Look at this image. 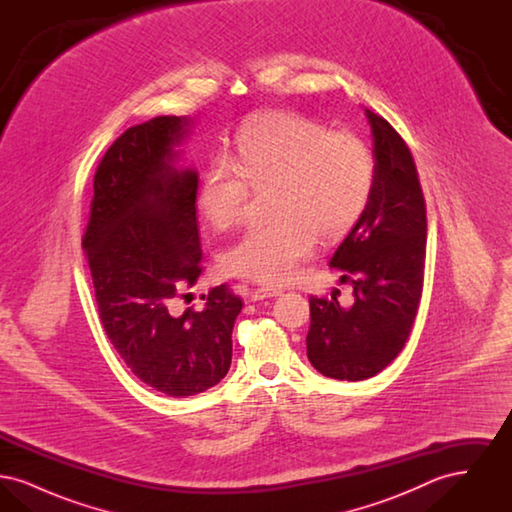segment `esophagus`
Returning a JSON list of instances; mask_svg holds the SVG:
<instances>
[{"mask_svg": "<svg viewBox=\"0 0 512 512\" xmlns=\"http://www.w3.org/2000/svg\"><path fill=\"white\" fill-rule=\"evenodd\" d=\"M276 295H280V290H276V288H257L255 292H251V299L259 301V299H270Z\"/></svg>", "mask_w": 512, "mask_h": 512, "instance_id": "obj_1", "label": "esophagus"}]
</instances>
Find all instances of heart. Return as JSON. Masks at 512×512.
I'll return each mask as SVG.
<instances>
[{
	"label": "heart",
	"mask_w": 512,
	"mask_h": 512,
	"mask_svg": "<svg viewBox=\"0 0 512 512\" xmlns=\"http://www.w3.org/2000/svg\"><path fill=\"white\" fill-rule=\"evenodd\" d=\"M376 155L353 132L295 111L247 124L226 165L201 174L197 207L213 228L228 230L244 215L247 190L265 192V224L253 226L222 253L226 272L286 282L318 242L345 236L372 199Z\"/></svg>",
	"instance_id": "heart-1"
}]
</instances>
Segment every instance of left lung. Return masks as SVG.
Masks as SVG:
<instances>
[{
	"label": "left lung",
	"mask_w": 512,
	"mask_h": 512,
	"mask_svg": "<svg viewBox=\"0 0 512 512\" xmlns=\"http://www.w3.org/2000/svg\"><path fill=\"white\" fill-rule=\"evenodd\" d=\"M376 155V186L363 217L330 259L353 305L309 297L307 357L320 374L366 380L405 347L418 311L426 259V203L411 149L384 117L366 109Z\"/></svg>",
	"instance_id": "8db88e82"
}]
</instances>
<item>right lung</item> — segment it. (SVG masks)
Returning <instances> with one entry per match:
<instances>
[{"label": "right lung", "instance_id": "obj_1", "mask_svg": "<svg viewBox=\"0 0 512 512\" xmlns=\"http://www.w3.org/2000/svg\"><path fill=\"white\" fill-rule=\"evenodd\" d=\"M186 117L128 128L99 161L82 238L107 338L136 378L171 397L213 388L232 363V328L244 303L226 284L205 309L174 311L199 278L197 172L176 171Z\"/></svg>", "mask_w": 512, "mask_h": 512}]
</instances>
